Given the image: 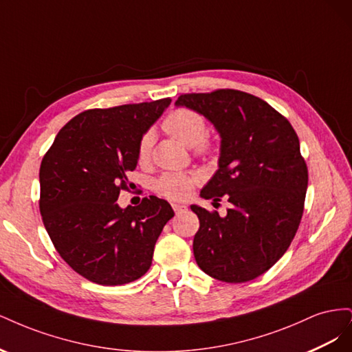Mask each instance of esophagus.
Instances as JSON below:
<instances>
[{"label":"esophagus","instance_id":"34e87169","mask_svg":"<svg viewBox=\"0 0 352 352\" xmlns=\"http://www.w3.org/2000/svg\"><path fill=\"white\" fill-rule=\"evenodd\" d=\"M172 207H173L175 212H180V211L186 210V206H184V204H172Z\"/></svg>","mask_w":352,"mask_h":352}]
</instances>
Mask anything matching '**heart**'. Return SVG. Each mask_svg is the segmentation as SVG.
<instances>
[{"instance_id": "obj_1", "label": "heart", "mask_w": 352, "mask_h": 352, "mask_svg": "<svg viewBox=\"0 0 352 352\" xmlns=\"http://www.w3.org/2000/svg\"><path fill=\"white\" fill-rule=\"evenodd\" d=\"M162 129L182 141L185 145L192 146L197 155H206L211 151L212 144L207 135V122L204 116L197 110L179 107L170 111L162 122ZM153 133L146 132L138 142L136 157L140 164H146L151 158ZM199 176L197 173L188 172H168L160 176L154 189L157 192L168 199H185L192 192L194 186L198 184Z\"/></svg>"}]
</instances>
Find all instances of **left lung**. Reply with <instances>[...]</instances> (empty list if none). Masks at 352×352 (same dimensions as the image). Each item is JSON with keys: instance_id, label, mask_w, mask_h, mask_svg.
Wrapping results in <instances>:
<instances>
[{"instance_id": "8db88e82", "label": "left lung", "mask_w": 352, "mask_h": 352, "mask_svg": "<svg viewBox=\"0 0 352 352\" xmlns=\"http://www.w3.org/2000/svg\"><path fill=\"white\" fill-rule=\"evenodd\" d=\"M221 136L219 170L201 190L230 202L228 214L192 206L199 219L194 255L199 269L228 283L267 272L289 248L304 212L308 170L292 124L270 104L238 89L182 94Z\"/></svg>"}]
</instances>
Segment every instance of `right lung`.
Wrapping results in <instances>:
<instances>
[{"mask_svg": "<svg viewBox=\"0 0 352 352\" xmlns=\"http://www.w3.org/2000/svg\"><path fill=\"white\" fill-rule=\"evenodd\" d=\"M172 102L92 109L61 127L39 168V211L60 257L94 283L124 285L151 267L155 242L175 212L151 195L120 208L142 135Z\"/></svg>", "mask_w": 352, "mask_h": 352, "instance_id": "1", "label": "right lung"}]
</instances>
